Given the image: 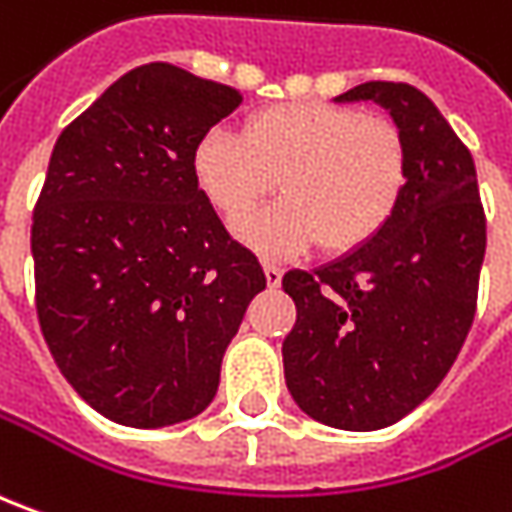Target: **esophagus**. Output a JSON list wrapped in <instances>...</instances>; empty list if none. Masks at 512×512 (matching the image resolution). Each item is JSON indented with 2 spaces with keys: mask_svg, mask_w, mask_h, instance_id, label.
Wrapping results in <instances>:
<instances>
[{
  "mask_svg": "<svg viewBox=\"0 0 512 512\" xmlns=\"http://www.w3.org/2000/svg\"><path fill=\"white\" fill-rule=\"evenodd\" d=\"M263 272H266V283L277 289L280 286V280H283V269L280 266H274V263H263Z\"/></svg>",
  "mask_w": 512,
  "mask_h": 512,
  "instance_id": "34e87169",
  "label": "esophagus"
}]
</instances>
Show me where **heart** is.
I'll list each match as a JSON object with an SVG mask.
<instances>
[{
    "label": "heart",
    "instance_id": "1",
    "mask_svg": "<svg viewBox=\"0 0 512 512\" xmlns=\"http://www.w3.org/2000/svg\"><path fill=\"white\" fill-rule=\"evenodd\" d=\"M192 178L226 223H238L281 181L284 201L240 223L238 238L263 257H291L317 240L351 252L394 218L408 184L397 127L337 104H274L249 115L240 135L206 133Z\"/></svg>",
    "mask_w": 512,
    "mask_h": 512
}]
</instances>
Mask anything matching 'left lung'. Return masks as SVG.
Returning <instances> with one entry per match:
<instances>
[{"label":"left lung","mask_w":512,"mask_h":512,"mask_svg":"<svg viewBox=\"0 0 512 512\" xmlns=\"http://www.w3.org/2000/svg\"><path fill=\"white\" fill-rule=\"evenodd\" d=\"M334 101H374L394 118L408 184L394 218L360 249L286 272L297 323L283 343V368L291 399L314 422L379 431L431 397L465 343L485 212L470 152L425 93L365 81Z\"/></svg>","instance_id":"8db88e82"}]
</instances>
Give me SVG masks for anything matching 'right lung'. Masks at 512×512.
Here are the masks:
<instances>
[{
	"label": "right lung",
	"mask_w": 512,
	"mask_h": 512,
	"mask_svg": "<svg viewBox=\"0 0 512 512\" xmlns=\"http://www.w3.org/2000/svg\"><path fill=\"white\" fill-rule=\"evenodd\" d=\"M238 90L150 62L59 135L33 209L36 311L64 379L127 428L209 408L226 345L266 274L192 178Z\"/></svg>",
	"instance_id": "1"
}]
</instances>
